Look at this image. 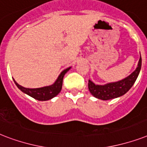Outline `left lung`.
Returning a JSON list of instances; mask_svg holds the SVG:
<instances>
[{"label": "left lung", "instance_id": "8db88e82", "mask_svg": "<svg viewBox=\"0 0 147 147\" xmlns=\"http://www.w3.org/2000/svg\"><path fill=\"white\" fill-rule=\"evenodd\" d=\"M141 64L142 59L140 56L136 70L128 77L117 82L108 83L105 85H98L94 84L91 80H88V89L90 92L95 98L105 100L122 96L130 89L137 80L141 69Z\"/></svg>", "mask_w": 147, "mask_h": 147}]
</instances>
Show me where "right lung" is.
Returning a JSON list of instances; mask_svg holds the SVG:
<instances>
[{"label": "right lung", "instance_id": "obj_1", "mask_svg": "<svg viewBox=\"0 0 147 147\" xmlns=\"http://www.w3.org/2000/svg\"><path fill=\"white\" fill-rule=\"evenodd\" d=\"M69 69L70 68L63 70L59 75V76L58 77L55 82L53 85H50V86H47V87L40 88H26L20 85L19 84H17L14 79H13V82L17 86V88L24 93H26V94H28L38 100H47L55 97L61 92L63 77H64L65 74L66 73Z\"/></svg>", "mask_w": 147, "mask_h": 147}]
</instances>
